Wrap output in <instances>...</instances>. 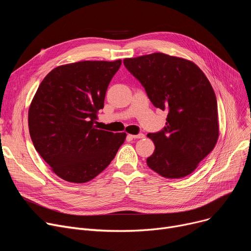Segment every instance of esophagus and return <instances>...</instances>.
Returning a JSON list of instances; mask_svg holds the SVG:
<instances>
[{
    "instance_id": "34e87169",
    "label": "esophagus",
    "mask_w": 251,
    "mask_h": 251,
    "mask_svg": "<svg viewBox=\"0 0 251 251\" xmlns=\"http://www.w3.org/2000/svg\"><path fill=\"white\" fill-rule=\"evenodd\" d=\"M128 136L131 137V138H134V139H141V138L146 137V135L142 134V133H139V134H136V135H128Z\"/></svg>"
}]
</instances>
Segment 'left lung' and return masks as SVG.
<instances>
[{"instance_id": "8db88e82", "label": "left lung", "mask_w": 251, "mask_h": 251, "mask_svg": "<svg viewBox=\"0 0 251 251\" xmlns=\"http://www.w3.org/2000/svg\"><path fill=\"white\" fill-rule=\"evenodd\" d=\"M127 70L142 84L155 108L168 111L148 166L168 179L191 174L219 138L218 103L204 73L193 62L163 52L128 58Z\"/></svg>"}]
</instances>
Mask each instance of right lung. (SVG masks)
I'll use <instances>...</instances> for the list:
<instances>
[{
  "label": "right lung",
  "instance_id": "obj_1",
  "mask_svg": "<svg viewBox=\"0 0 251 251\" xmlns=\"http://www.w3.org/2000/svg\"><path fill=\"white\" fill-rule=\"evenodd\" d=\"M122 61H81L52 69L28 111L36 151L65 181L85 183L113 161L126 133L98 129V113Z\"/></svg>",
  "mask_w": 251,
  "mask_h": 251
}]
</instances>
